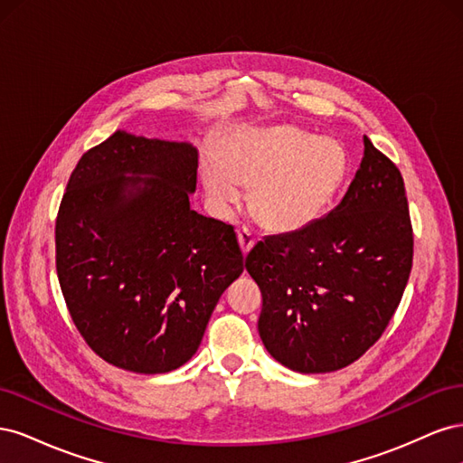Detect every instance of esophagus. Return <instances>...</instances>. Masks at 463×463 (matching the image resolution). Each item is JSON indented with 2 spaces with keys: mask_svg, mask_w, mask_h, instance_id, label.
Returning a JSON list of instances; mask_svg holds the SVG:
<instances>
[{
  "mask_svg": "<svg viewBox=\"0 0 463 463\" xmlns=\"http://www.w3.org/2000/svg\"><path fill=\"white\" fill-rule=\"evenodd\" d=\"M237 240H240V245H241L243 255H247L249 250L253 249V245H255V235L250 233V230H247V228L237 230Z\"/></svg>",
  "mask_w": 463,
  "mask_h": 463,
  "instance_id": "1",
  "label": "esophagus"
}]
</instances>
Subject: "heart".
Masks as SVG:
<instances>
[{"label":"heart","instance_id":"obj_1","mask_svg":"<svg viewBox=\"0 0 463 463\" xmlns=\"http://www.w3.org/2000/svg\"><path fill=\"white\" fill-rule=\"evenodd\" d=\"M347 174V154L334 138L298 125L241 128L201 162L206 193L237 206L250 187V213L278 233L309 228L326 213Z\"/></svg>","mask_w":463,"mask_h":463}]
</instances>
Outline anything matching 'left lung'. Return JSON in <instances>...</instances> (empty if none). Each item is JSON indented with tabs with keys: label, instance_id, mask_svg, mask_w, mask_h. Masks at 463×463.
Returning a JSON list of instances; mask_svg holds the SVG:
<instances>
[{
	"label": "left lung",
	"instance_id": "obj_1",
	"mask_svg": "<svg viewBox=\"0 0 463 463\" xmlns=\"http://www.w3.org/2000/svg\"><path fill=\"white\" fill-rule=\"evenodd\" d=\"M344 199L309 228L269 235L245 259L262 293L259 334L298 373L352 365L381 338L408 286L413 230L403 177L365 137Z\"/></svg>",
	"mask_w": 463,
	"mask_h": 463
}]
</instances>
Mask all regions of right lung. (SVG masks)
<instances>
[{"label":"right lung","instance_id":"add662e5","mask_svg":"<svg viewBox=\"0 0 463 463\" xmlns=\"http://www.w3.org/2000/svg\"><path fill=\"white\" fill-rule=\"evenodd\" d=\"M199 152L116 131L82 154L55 220V269L77 330L119 369L170 373L197 354L243 272L233 232L191 210Z\"/></svg>","mask_w":463,"mask_h":463}]
</instances>
